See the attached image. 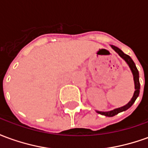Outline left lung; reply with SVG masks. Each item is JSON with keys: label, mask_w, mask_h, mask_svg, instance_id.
<instances>
[{"label": "left lung", "mask_w": 148, "mask_h": 148, "mask_svg": "<svg viewBox=\"0 0 148 148\" xmlns=\"http://www.w3.org/2000/svg\"><path fill=\"white\" fill-rule=\"evenodd\" d=\"M112 48L115 51L117 52L118 55L121 56V58H124L125 62H127L129 67H130L131 71L132 72V74H133L134 77V82H135V92H134V95L132 97V98L131 100L129 102L127 103L126 106H123V107H121V108H118V109H116L114 110H112V111L109 112H99L97 111V113H99L101 115H103V116H114L116 114H118L119 112H121L125 111L127 110V109H129L131 106L133 105V103L135 102V101L136 100V98L139 96L140 94V80H139V71L137 70L136 65L134 63V62L132 61V59L131 58V57L129 55L124 54V52L121 51V49H119L116 47H115L113 45H111Z\"/></svg>", "instance_id": "left-lung-1"}]
</instances>
